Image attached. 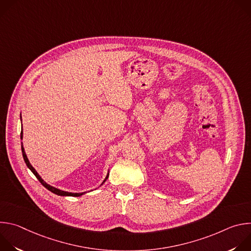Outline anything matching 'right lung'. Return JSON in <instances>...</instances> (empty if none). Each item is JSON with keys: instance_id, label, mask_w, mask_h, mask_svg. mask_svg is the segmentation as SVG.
Listing matches in <instances>:
<instances>
[{"instance_id": "add662e5", "label": "right lung", "mask_w": 251, "mask_h": 251, "mask_svg": "<svg viewBox=\"0 0 251 251\" xmlns=\"http://www.w3.org/2000/svg\"><path fill=\"white\" fill-rule=\"evenodd\" d=\"M21 139H23V128H22V132H21ZM22 152H23V157H24V160H25V162L27 168L33 173V175H34L35 176H37V178L41 182V184H42L45 188H47L49 191H50L51 193H53V194H55V195H58V196H63V197H65V196H69V197H79V196L85 194V193H68V192H63V191H60V190H58V189H56V188H53V187L48 185V184L43 180V178L40 176V175L38 174V172L33 169V167H32V166L30 165V163L28 162V159H27V157H26V155H25V149H24V147H23V143H22ZM107 178H108V175H107V176L105 177V180L103 181V183L107 180ZM103 183H102V184H103Z\"/></svg>"}]
</instances>
